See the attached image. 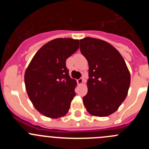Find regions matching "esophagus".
Listing matches in <instances>:
<instances>
[{"mask_svg":"<svg viewBox=\"0 0 149 149\" xmlns=\"http://www.w3.org/2000/svg\"><path fill=\"white\" fill-rule=\"evenodd\" d=\"M77 84H79V85H81V84H84V80L83 78H80V79H78V80H77Z\"/></svg>","mask_w":149,"mask_h":149,"instance_id":"obj_1","label":"esophagus"}]
</instances>
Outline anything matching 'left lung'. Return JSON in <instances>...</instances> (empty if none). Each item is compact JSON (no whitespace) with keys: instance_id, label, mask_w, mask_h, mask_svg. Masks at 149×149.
<instances>
[{"instance_id":"left-lung-1","label":"left lung","mask_w":149,"mask_h":149,"mask_svg":"<svg viewBox=\"0 0 149 149\" xmlns=\"http://www.w3.org/2000/svg\"><path fill=\"white\" fill-rule=\"evenodd\" d=\"M82 54L89 64L88 93L84 104L92 116L104 117L116 111L127 95L131 74L123 57L101 39H81Z\"/></svg>"}]
</instances>
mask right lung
<instances>
[{"label":"right lung","mask_w":149,"mask_h":149,"mask_svg":"<svg viewBox=\"0 0 149 149\" xmlns=\"http://www.w3.org/2000/svg\"><path fill=\"white\" fill-rule=\"evenodd\" d=\"M78 48V39H53L36 53L26 69L24 84L28 97L45 116L60 118L70 108L77 82L68 74L65 61Z\"/></svg>","instance_id":"add662e5"}]
</instances>
